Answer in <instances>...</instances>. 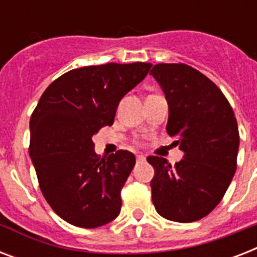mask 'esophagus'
Masks as SVG:
<instances>
[{
  "mask_svg": "<svg viewBox=\"0 0 257 257\" xmlns=\"http://www.w3.org/2000/svg\"><path fill=\"white\" fill-rule=\"evenodd\" d=\"M137 161H139V163H143V161H145V156L144 155H137Z\"/></svg>",
  "mask_w": 257,
  "mask_h": 257,
  "instance_id": "esophagus-1",
  "label": "esophagus"
}]
</instances>
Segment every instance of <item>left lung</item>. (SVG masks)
<instances>
[{"mask_svg":"<svg viewBox=\"0 0 257 257\" xmlns=\"http://www.w3.org/2000/svg\"><path fill=\"white\" fill-rule=\"evenodd\" d=\"M168 101L167 132L184 152L172 167L159 156L147 160L159 215L177 223L205 217L221 201L236 172L239 128L223 92L185 64H157L151 70Z\"/></svg>","mask_w":257,"mask_h":257,"instance_id":"1","label":"left lung"}]
</instances>
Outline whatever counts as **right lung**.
Wrapping results in <instances>:
<instances>
[{"instance_id":"right-lung-1","label":"right lung","mask_w":257,"mask_h":257,"mask_svg":"<svg viewBox=\"0 0 257 257\" xmlns=\"http://www.w3.org/2000/svg\"><path fill=\"white\" fill-rule=\"evenodd\" d=\"M152 64H104L66 72L42 93L30 117L29 155L42 195L61 219L81 228L120 213L121 188L136 164L128 151L102 159L92 137L113 124L121 98Z\"/></svg>"}]
</instances>
